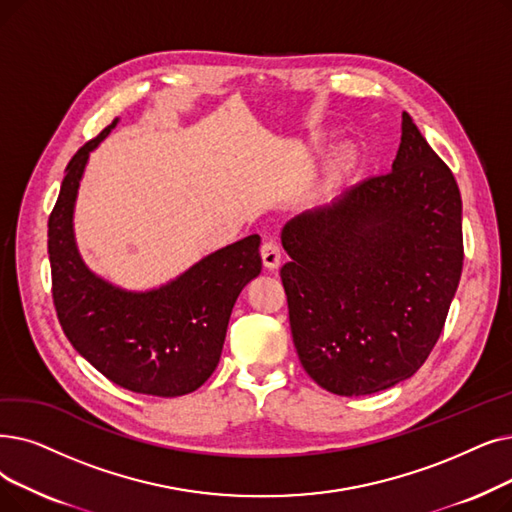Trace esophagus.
<instances>
[{
    "label": "esophagus",
    "mask_w": 512,
    "mask_h": 512,
    "mask_svg": "<svg viewBox=\"0 0 512 512\" xmlns=\"http://www.w3.org/2000/svg\"><path fill=\"white\" fill-rule=\"evenodd\" d=\"M261 259H263V268L265 270L274 272V270L280 268L282 255H280V247H278L274 240H268V242L261 244Z\"/></svg>",
    "instance_id": "esophagus-1"
}]
</instances>
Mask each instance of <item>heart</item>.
I'll use <instances>...</instances> for the list:
<instances>
[{"instance_id":"obj_1","label":"heart","mask_w":512,"mask_h":512,"mask_svg":"<svg viewBox=\"0 0 512 512\" xmlns=\"http://www.w3.org/2000/svg\"><path fill=\"white\" fill-rule=\"evenodd\" d=\"M349 163H351V152L349 150L339 152L335 163H332V167H330V180L332 182H339L341 177H343V173L349 169Z\"/></svg>"}]
</instances>
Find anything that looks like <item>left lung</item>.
I'll use <instances>...</instances> for the list:
<instances>
[{
    "instance_id": "8db88e82",
    "label": "left lung",
    "mask_w": 512,
    "mask_h": 512,
    "mask_svg": "<svg viewBox=\"0 0 512 512\" xmlns=\"http://www.w3.org/2000/svg\"><path fill=\"white\" fill-rule=\"evenodd\" d=\"M293 341L322 389L402 383L435 347L462 274V201L450 167L402 115L387 175L282 228Z\"/></svg>"
}]
</instances>
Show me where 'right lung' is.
<instances>
[{
  "label": "right lung",
  "instance_id": "obj_1",
  "mask_svg": "<svg viewBox=\"0 0 512 512\" xmlns=\"http://www.w3.org/2000/svg\"><path fill=\"white\" fill-rule=\"evenodd\" d=\"M117 123L66 165L48 221L56 314L66 339L108 381L133 393L186 395L219 364L232 307L261 272V238L251 234L228 244L150 291H127L94 274L77 249L73 215L90 152Z\"/></svg>",
  "mask_w": 512,
  "mask_h": 512
}]
</instances>
